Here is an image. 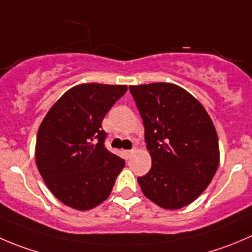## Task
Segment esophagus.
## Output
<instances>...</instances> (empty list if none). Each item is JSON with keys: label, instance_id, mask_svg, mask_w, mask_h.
I'll return each mask as SVG.
<instances>
[{"label": "esophagus", "instance_id": "obj_1", "mask_svg": "<svg viewBox=\"0 0 252 252\" xmlns=\"http://www.w3.org/2000/svg\"><path fill=\"white\" fill-rule=\"evenodd\" d=\"M124 157H126V159L129 158V157L131 156V155H133V152H134V150H124Z\"/></svg>", "mask_w": 252, "mask_h": 252}]
</instances>
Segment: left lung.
I'll use <instances>...</instances> for the list:
<instances>
[{
	"label": "left lung",
	"instance_id": "1",
	"mask_svg": "<svg viewBox=\"0 0 252 252\" xmlns=\"http://www.w3.org/2000/svg\"><path fill=\"white\" fill-rule=\"evenodd\" d=\"M151 155L149 173L138 177L147 199L166 210L191 204L208 187L220 163L215 126L201 103L169 83L129 86Z\"/></svg>",
	"mask_w": 252,
	"mask_h": 252
}]
</instances>
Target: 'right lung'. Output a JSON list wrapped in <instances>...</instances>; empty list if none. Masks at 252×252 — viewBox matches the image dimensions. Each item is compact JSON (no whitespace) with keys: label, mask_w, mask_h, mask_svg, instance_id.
Listing matches in <instances>:
<instances>
[{"label":"right lung","mask_w":252,"mask_h":252,"mask_svg":"<svg viewBox=\"0 0 252 252\" xmlns=\"http://www.w3.org/2000/svg\"><path fill=\"white\" fill-rule=\"evenodd\" d=\"M126 90V85H77L61 96L42 121L36 166L64 205L86 211L110 196L126 162L106 149L102 121Z\"/></svg>","instance_id":"right-lung-1"}]
</instances>
